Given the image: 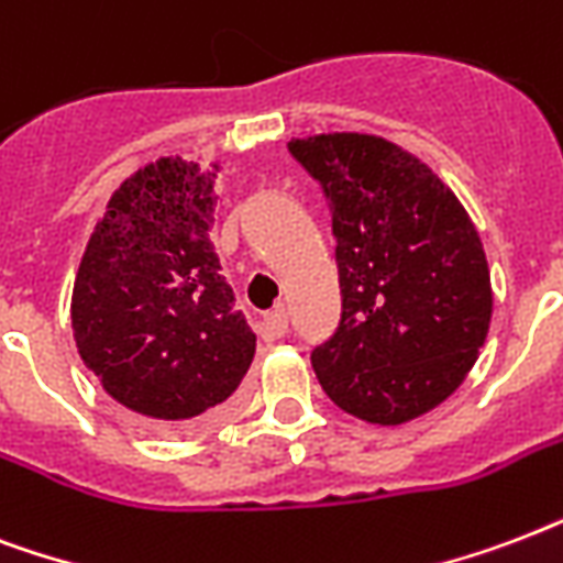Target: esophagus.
<instances>
[{"mask_svg":"<svg viewBox=\"0 0 563 563\" xmlns=\"http://www.w3.org/2000/svg\"><path fill=\"white\" fill-rule=\"evenodd\" d=\"M285 331H287V313L282 305L261 317V338H264V341H278V338H285Z\"/></svg>","mask_w":563,"mask_h":563,"instance_id":"obj_1","label":"esophagus"}]
</instances>
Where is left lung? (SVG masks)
<instances>
[{
	"mask_svg": "<svg viewBox=\"0 0 563 563\" xmlns=\"http://www.w3.org/2000/svg\"><path fill=\"white\" fill-rule=\"evenodd\" d=\"M338 238L341 325L311 352L338 408L399 426L459 390L494 313L490 269L459 196L402 146L358 132L294 137Z\"/></svg>",
	"mask_w": 563,
	"mask_h": 563,
	"instance_id": "8db88e82",
	"label": "left lung"
}]
</instances>
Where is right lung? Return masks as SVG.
<instances>
[{
    "instance_id": "add662e5",
    "label": "right lung",
    "mask_w": 563,
    "mask_h": 563,
    "mask_svg": "<svg viewBox=\"0 0 563 563\" xmlns=\"http://www.w3.org/2000/svg\"><path fill=\"white\" fill-rule=\"evenodd\" d=\"M220 164L158 158L117 187L78 264L73 338L111 399L161 431L229 411L252 358L211 225Z\"/></svg>"
}]
</instances>
